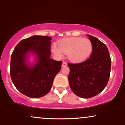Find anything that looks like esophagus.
<instances>
[{
  "label": "esophagus",
  "mask_w": 125,
  "mask_h": 125,
  "mask_svg": "<svg viewBox=\"0 0 125 125\" xmlns=\"http://www.w3.org/2000/svg\"><path fill=\"white\" fill-rule=\"evenodd\" d=\"M67 66V63L65 62H63L62 65V66L64 67V66Z\"/></svg>",
  "instance_id": "obj_1"
}]
</instances>
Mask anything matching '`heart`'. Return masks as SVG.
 Instances as JSON below:
<instances>
[{
    "label": "heart",
    "mask_w": 125,
    "mask_h": 125,
    "mask_svg": "<svg viewBox=\"0 0 125 125\" xmlns=\"http://www.w3.org/2000/svg\"><path fill=\"white\" fill-rule=\"evenodd\" d=\"M93 46L91 41L86 38H71L59 41L58 46L54 45L52 51L57 56L61 58L63 54H67L69 59L73 62H81L86 60L92 53Z\"/></svg>",
    "instance_id": "obj_1"
}]
</instances>
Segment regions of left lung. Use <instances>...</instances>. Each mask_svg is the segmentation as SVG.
Listing matches in <instances>:
<instances>
[{
	"label": "left lung",
	"mask_w": 125,
	"mask_h": 125,
	"mask_svg": "<svg viewBox=\"0 0 125 125\" xmlns=\"http://www.w3.org/2000/svg\"><path fill=\"white\" fill-rule=\"evenodd\" d=\"M93 46L90 58L82 63H69V83L77 96L90 98L106 86L109 79L111 59L106 46L98 39L87 35Z\"/></svg>",
	"instance_id": "left-lung-1"
}]
</instances>
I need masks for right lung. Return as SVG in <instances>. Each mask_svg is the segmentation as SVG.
<instances>
[{"label": "right lung", "mask_w": 125, "mask_h": 125, "mask_svg": "<svg viewBox=\"0 0 125 125\" xmlns=\"http://www.w3.org/2000/svg\"><path fill=\"white\" fill-rule=\"evenodd\" d=\"M51 40L49 36H32L20 42L13 52L11 78L17 89L27 96H45L61 70L62 62L51 58Z\"/></svg>", "instance_id": "obj_1"}]
</instances>
